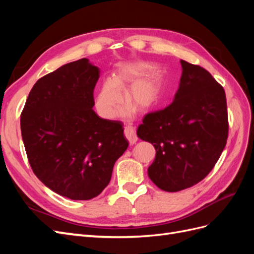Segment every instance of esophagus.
Returning <instances> with one entry per match:
<instances>
[{
  "label": "esophagus",
  "mask_w": 254,
  "mask_h": 254,
  "mask_svg": "<svg viewBox=\"0 0 254 254\" xmlns=\"http://www.w3.org/2000/svg\"><path fill=\"white\" fill-rule=\"evenodd\" d=\"M124 134L126 139L129 141L130 144H134L137 141V136L135 133V130L131 126H126L124 129Z\"/></svg>",
  "instance_id": "esophagus-1"
}]
</instances>
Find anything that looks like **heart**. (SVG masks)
I'll return each instance as SVG.
<instances>
[{
	"label": "heart",
	"mask_w": 254,
	"mask_h": 254,
	"mask_svg": "<svg viewBox=\"0 0 254 254\" xmlns=\"http://www.w3.org/2000/svg\"><path fill=\"white\" fill-rule=\"evenodd\" d=\"M152 68L150 64H133L123 66L113 75L111 81H106L98 89L94 98L97 113L106 120L114 119L121 111L123 96L126 91V101L137 112H145L155 107L163 96L164 81L160 74L143 77Z\"/></svg>",
	"instance_id": "b5f03b06"
}]
</instances>
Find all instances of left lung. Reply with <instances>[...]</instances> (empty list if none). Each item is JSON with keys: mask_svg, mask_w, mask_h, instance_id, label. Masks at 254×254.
I'll list each match as a JSON object with an SVG mask.
<instances>
[{"mask_svg": "<svg viewBox=\"0 0 254 254\" xmlns=\"http://www.w3.org/2000/svg\"><path fill=\"white\" fill-rule=\"evenodd\" d=\"M180 63L174 102L146 114L136 131L141 140L155 146L148 176L166 191L186 190L204 179L224 150L229 132L224 88L200 65Z\"/></svg>", "mask_w": 254, "mask_h": 254, "instance_id": "8db88e82", "label": "left lung"}]
</instances>
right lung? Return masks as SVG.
<instances>
[{"label": "right lung", "instance_id": "1", "mask_svg": "<svg viewBox=\"0 0 254 254\" xmlns=\"http://www.w3.org/2000/svg\"><path fill=\"white\" fill-rule=\"evenodd\" d=\"M99 68L87 58L38 80L21 113V133L30 167L44 186L89 200L108 186L115 161L128 147L119 121L92 109Z\"/></svg>", "mask_w": 254, "mask_h": 254}]
</instances>
